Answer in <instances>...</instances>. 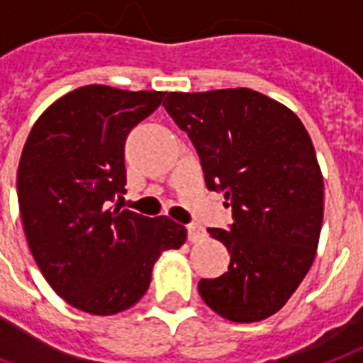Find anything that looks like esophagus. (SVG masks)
Returning <instances> with one entry per match:
<instances>
[{
	"mask_svg": "<svg viewBox=\"0 0 363 363\" xmlns=\"http://www.w3.org/2000/svg\"><path fill=\"white\" fill-rule=\"evenodd\" d=\"M186 231H189V241L191 243H199V241H203L205 239V229L201 227V225H189L186 227Z\"/></svg>",
	"mask_w": 363,
	"mask_h": 363,
	"instance_id": "34e87169",
	"label": "esophagus"
}]
</instances>
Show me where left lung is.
I'll list each match as a JSON object with an SVG mask.
<instances>
[{
    "instance_id": "8db88e82",
    "label": "left lung",
    "mask_w": 363,
    "mask_h": 363,
    "mask_svg": "<svg viewBox=\"0 0 363 363\" xmlns=\"http://www.w3.org/2000/svg\"><path fill=\"white\" fill-rule=\"evenodd\" d=\"M167 112L194 144L205 182L233 208L229 229L211 235L231 253L229 271L201 279L213 311L251 323L279 311L315 259L323 177L306 126L249 88L169 92Z\"/></svg>"
}]
</instances>
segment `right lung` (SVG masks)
I'll list each match as a JSON object with an SVG mask.
<instances>
[{
    "label": "right lung",
    "instance_id": "add662e5",
    "mask_svg": "<svg viewBox=\"0 0 363 363\" xmlns=\"http://www.w3.org/2000/svg\"><path fill=\"white\" fill-rule=\"evenodd\" d=\"M167 92L82 86L33 124L18 169L23 233L45 281L69 306L112 315L148 289L162 251L186 229L112 203L126 193L124 144Z\"/></svg>",
    "mask_w": 363,
    "mask_h": 363
}]
</instances>
